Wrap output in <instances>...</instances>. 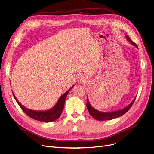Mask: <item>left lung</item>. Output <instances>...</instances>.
<instances>
[{
	"instance_id": "8db88e82",
	"label": "left lung",
	"mask_w": 154,
	"mask_h": 154,
	"mask_svg": "<svg viewBox=\"0 0 154 154\" xmlns=\"http://www.w3.org/2000/svg\"><path fill=\"white\" fill-rule=\"evenodd\" d=\"M126 38L129 42H131V44L132 45H133L134 46H135V47L138 48V47H137V44H135L128 35H126ZM135 99H136V97L134 98V99L132 100V102L130 104H129L128 106H127L126 107H125L122 109L116 110V111L109 112H103L99 111L98 110L95 109V108H94L91 105L89 100H88V99L87 98V108L88 110V112H89L90 115L92 117H93L95 119L97 120H112V119H114L116 118H118L120 116H123L124 114H125V113L131 108Z\"/></svg>"
}]
</instances>
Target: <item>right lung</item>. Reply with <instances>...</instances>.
Returning a JSON list of instances; mask_svg holds the SVG:
<instances>
[{"label":"right lung","instance_id":"obj_1","mask_svg":"<svg viewBox=\"0 0 154 154\" xmlns=\"http://www.w3.org/2000/svg\"><path fill=\"white\" fill-rule=\"evenodd\" d=\"M74 86V85H73L66 93H64L63 95L60 96V97L58 101L57 102L56 104L52 108H51L49 110H44V111L30 110L25 107H23L22 105L18 101V100L16 99L14 93L13 92L12 93L16 102H17V103L19 104V106L22 109V110L25 112L28 116H29L30 118L33 119L34 120L40 121V122H51L56 120L57 119L60 117L64 107L65 100H66L67 95L69 91L71 90V88H73Z\"/></svg>","mask_w":154,"mask_h":154}]
</instances>
